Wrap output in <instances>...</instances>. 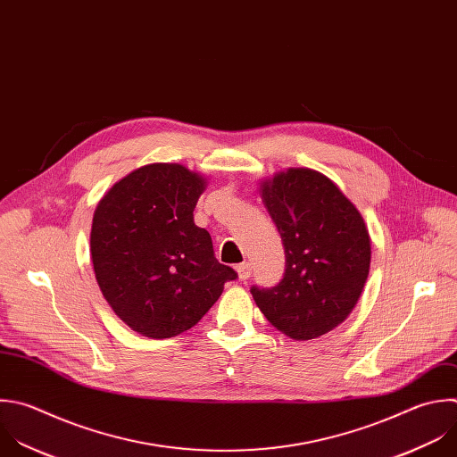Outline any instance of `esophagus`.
Wrapping results in <instances>:
<instances>
[{
    "mask_svg": "<svg viewBox=\"0 0 457 457\" xmlns=\"http://www.w3.org/2000/svg\"><path fill=\"white\" fill-rule=\"evenodd\" d=\"M235 269H237V274H238L240 279H247L251 276V263H247V262L237 265Z\"/></svg>",
    "mask_w": 457,
    "mask_h": 457,
    "instance_id": "1",
    "label": "esophagus"
}]
</instances>
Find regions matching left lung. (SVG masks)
I'll list each match as a JSON object with an SVG mask.
<instances>
[{
	"label": "left lung",
	"instance_id": "obj_1",
	"mask_svg": "<svg viewBox=\"0 0 457 457\" xmlns=\"http://www.w3.org/2000/svg\"><path fill=\"white\" fill-rule=\"evenodd\" d=\"M285 247L283 279L251 294L267 321L295 341L321 337L355 309L370 274L371 240L355 204L325 174L287 169L260 183Z\"/></svg>",
	"mask_w": 457,
	"mask_h": 457
}]
</instances>
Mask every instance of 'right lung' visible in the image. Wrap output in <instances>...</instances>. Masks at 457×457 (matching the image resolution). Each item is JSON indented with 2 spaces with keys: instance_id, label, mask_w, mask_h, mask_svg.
Listing matches in <instances>:
<instances>
[{
  "instance_id": "right-lung-1",
  "label": "right lung",
  "mask_w": 457,
  "mask_h": 457,
  "mask_svg": "<svg viewBox=\"0 0 457 457\" xmlns=\"http://www.w3.org/2000/svg\"><path fill=\"white\" fill-rule=\"evenodd\" d=\"M204 188L199 172L152 163L121 178L96 204L89 237L96 283L114 314L145 337L190 330L237 278L194 222Z\"/></svg>"
}]
</instances>
